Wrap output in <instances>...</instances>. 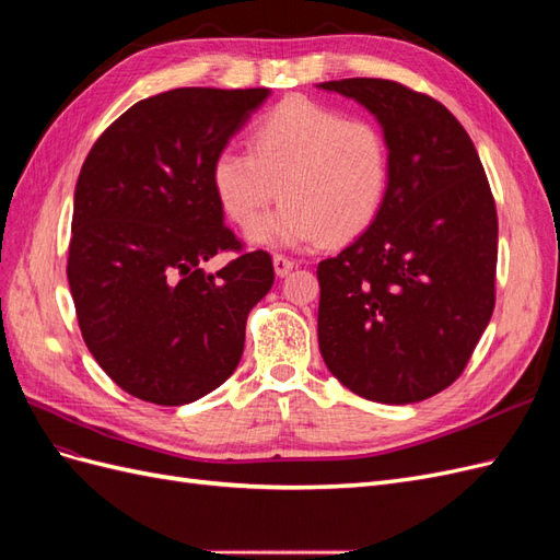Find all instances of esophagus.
I'll return each instance as SVG.
<instances>
[{
  "mask_svg": "<svg viewBox=\"0 0 560 560\" xmlns=\"http://www.w3.org/2000/svg\"><path fill=\"white\" fill-rule=\"evenodd\" d=\"M273 268H276V276L284 278L294 268V261L290 257H284V254H276V257H273Z\"/></svg>",
  "mask_w": 560,
  "mask_h": 560,
  "instance_id": "esophagus-1",
  "label": "esophagus"
}]
</instances>
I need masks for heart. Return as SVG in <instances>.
Wrapping results in <instances>:
<instances>
[{"label": "heart", "mask_w": 560, "mask_h": 560, "mask_svg": "<svg viewBox=\"0 0 560 560\" xmlns=\"http://www.w3.org/2000/svg\"><path fill=\"white\" fill-rule=\"evenodd\" d=\"M212 186L226 217L243 229L281 189L283 206L249 231L254 245L296 249L325 235L350 241L383 208L389 144L369 118H348L308 97H287L252 126L249 151H219Z\"/></svg>", "instance_id": "1"}]
</instances>
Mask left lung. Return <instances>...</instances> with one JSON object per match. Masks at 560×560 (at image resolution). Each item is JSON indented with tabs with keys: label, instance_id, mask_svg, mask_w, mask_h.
<instances>
[{
	"label": "left lung",
	"instance_id": "8db88e82",
	"mask_svg": "<svg viewBox=\"0 0 560 560\" xmlns=\"http://www.w3.org/2000/svg\"><path fill=\"white\" fill-rule=\"evenodd\" d=\"M319 89L358 100L389 144L378 217L317 266L319 352L354 395L422 401L463 374L493 315L495 200L467 130L434 97L389 79Z\"/></svg>",
	"mask_w": 560,
	"mask_h": 560
}]
</instances>
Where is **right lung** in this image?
I'll return each instance as SVG.
<instances>
[{"instance_id": "1", "label": "right lung", "mask_w": 560, "mask_h": 560, "mask_svg": "<svg viewBox=\"0 0 560 560\" xmlns=\"http://www.w3.org/2000/svg\"><path fill=\"white\" fill-rule=\"evenodd\" d=\"M268 89H175L100 135L77 179L67 280L83 341L128 395L182 406L238 366L273 259L224 224L212 163ZM219 250L236 257L217 275Z\"/></svg>"}]
</instances>
